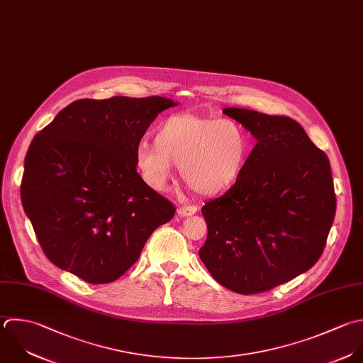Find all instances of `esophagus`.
Listing matches in <instances>:
<instances>
[{"label": "esophagus", "instance_id": "34e87169", "mask_svg": "<svg viewBox=\"0 0 363 363\" xmlns=\"http://www.w3.org/2000/svg\"><path fill=\"white\" fill-rule=\"evenodd\" d=\"M196 211H198V206H195V205H188V206H179L178 211H177V213H178L181 218H185V216H191V215L196 213Z\"/></svg>", "mask_w": 363, "mask_h": 363}]
</instances>
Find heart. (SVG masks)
Returning a JSON list of instances; mask_svg holds the SVG:
<instances>
[{"label":"heart","mask_w":363,"mask_h":363,"mask_svg":"<svg viewBox=\"0 0 363 363\" xmlns=\"http://www.w3.org/2000/svg\"><path fill=\"white\" fill-rule=\"evenodd\" d=\"M249 151V137L238 121L177 113L155 128L154 144H137L134 161L143 181L157 192L168 188L174 162L196 194L212 196L235 185Z\"/></svg>","instance_id":"b5f03b06"}]
</instances>
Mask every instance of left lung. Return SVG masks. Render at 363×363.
<instances>
[{"label": "left lung", "mask_w": 363, "mask_h": 363, "mask_svg": "<svg viewBox=\"0 0 363 363\" xmlns=\"http://www.w3.org/2000/svg\"><path fill=\"white\" fill-rule=\"evenodd\" d=\"M257 144L239 179L206 202L201 260L223 287L243 296L269 291L321 257L337 211L327 154L290 117L226 107Z\"/></svg>", "instance_id": "left-lung-1"}]
</instances>
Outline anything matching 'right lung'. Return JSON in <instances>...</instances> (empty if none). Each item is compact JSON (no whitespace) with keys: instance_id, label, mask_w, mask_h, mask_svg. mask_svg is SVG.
<instances>
[{"instance_id":"right-lung-1","label":"right lung","mask_w":363,"mask_h":363,"mask_svg":"<svg viewBox=\"0 0 363 363\" xmlns=\"http://www.w3.org/2000/svg\"><path fill=\"white\" fill-rule=\"evenodd\" d=\"M171 99H80L30 141L21 201L45 256L89 284L121 277L175 206L137 174L134 152Z\"/></svg>"}]
</instances>
